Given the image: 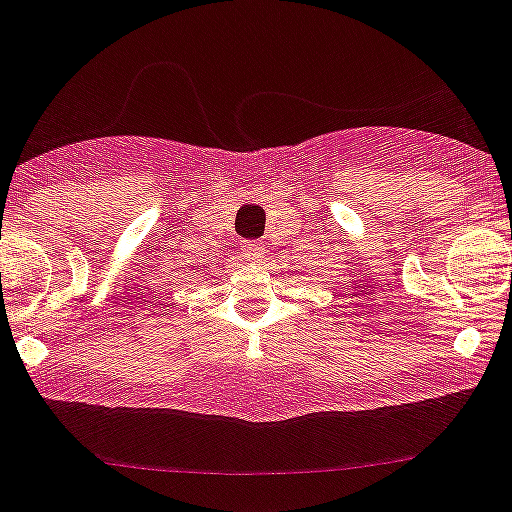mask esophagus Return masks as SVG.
Here are the masks:
<instances>
[{
	"instance_id": "obj_1",
	"label": "esophagus",
	"mask_w": 512,
	"mask_h": 512,
	"mask_svg": "<svg viewBox=\"0 0 512 512\" xmlns=\"http://www.w3.org/2000/svg\"><path fill=\"white\" fill-rule=\"evenodd\" d=\"M240 252L247 262H260L265 257V245L262 242H240Z\"/></svg>"
}]
</instances>
